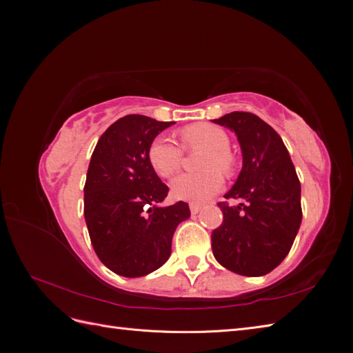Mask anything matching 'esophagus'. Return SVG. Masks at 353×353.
<instances>
[{
	"mask_svg": "<svg viewBox=\"0 0 353 353\" xmlns=\"http://www.w3.org/2000/svg\"><path fill=\"white\" fill-rule=\"evenodd\" d=\"M190 210L193 215H196V213H199L201 210V205H197V203H190Z\"/></svg>",
	"mask_w": 353,
	"mask_h": 353,
	"instance_id": "34e87169",
	"label": "esophagus"
}]
</instances>
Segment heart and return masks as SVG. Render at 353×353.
Returning <instances> with one entry per match:
<instances>
[{
  "instance_id": "obj_1",
  "label": "heart",
  "mask_w": 353,
  "mask_h": 353,
  "mask_svg": "<svg viewBox=\"0 0 353 353\" xmlns=\"http://www.w3.org/2000/svg\"><path fill=\"white\" fill-rule=\"evenodd\" d=\"M181 138L187 148H205L203 174H181L170 183V193L176 200L203 203L222 188L223 179L218 173L230 175L234 170V157L230 153V137L222 128L212 123H196L184 128ZM183 148L168 137H157L148 148V160L159 176L174 175L183 163ZM219 170L216 171V169Z\"/></svg>"
}]
</instances>
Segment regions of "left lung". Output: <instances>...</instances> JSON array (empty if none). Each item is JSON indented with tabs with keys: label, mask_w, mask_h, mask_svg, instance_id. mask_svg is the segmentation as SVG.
I'll return each instance as SVG.
<instances>
[{
	"label": "left lung",
	"mask_w": 353,
	"mask_h": 353,
	"mask_svg": "<svg viewBox=\"0 0 353 353\" xmlns=\"http://www.w3.org/2000/svg\"><path fill=\"white\" fill-rule=\"evenodd\" d=\"M213 122L236 134L243 156L223 197L244 200L219 203L223 221L212 232L213 256L236 274L266 275L284 261L301 228V183L281 137L261 117L232 112Z\"/></svg>",
	"instance_id": "1"
}]
</instances>
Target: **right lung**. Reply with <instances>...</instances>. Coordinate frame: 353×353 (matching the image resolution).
Here are the masks:
<instances>
[{"label":"right lung","instance_id":"1","mask_svg":"<svg viewBox=\"0 0 353 353\" xmlns=\"http://www.w3.org/2000/svg\"><path fill=\"white\" fill-rule=\"evenodd\" d=\"M174 123L123 116L92 152L83 216L95 253L117 275L134 279L159 270L169 259L176 227L191 215L185 201L160 205L169 188L148 160L154 138Z\"/></svg>","mask_w":353,"mask_h":353}]
</instances>
